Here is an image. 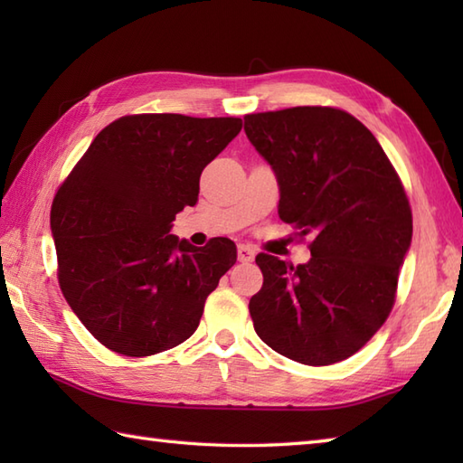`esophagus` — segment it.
<instances>
[{"mask_svg": "<svg viewBox=\"0 0 463 463\" xmlns=\"http://www.w3.org/2000/svg\"><path fill=\"white\" fill-rule=\"evenodd\" d=\"M239 260L241 262H252L254 260V250L249 247V244H241V247H239Z\"/></svg>", "mask_w": 463, "mask_h": 463, "instance_id": "34e87169", "label": "esophagus"}]
</instances>
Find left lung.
Segmentation results:
<instances>
[{"instance_id": "obj_1", "label": "left lung", "mask_w": 463, "mask_h": 463, "mask_svg": "<svg viewBox=\"0 0 463 463\" xmlns=\"http://www.w3.org/2000/svg\"><path fill=\"white\" fill-rule=\"evenodd\" d=\"M244 133L274 171L279 216L310 234L307 264L260 252L249 302L264 344L328 366L358 352L394 307L411 211L394 166L356 117L332 107L252 113Z\"/></svg>"}]
</instances>
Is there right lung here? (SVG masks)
<instances>
[{"instance_id": "right-lung-1", "label": "right lung", "mask_w": 463, "mask_h": 463, "mask_svg": "<svg viewBox=\"0 0 463 463\" xmlns=\"http://www.w3.org/2000/svg\"><path fill=\"white\" fill-rule=\"evenodd\" d=\"M241 127L237 117H121L59 186L52 206L59 287L103 346L151 356L199 326L237 247L214 239L196 249L171 229L175 214L199 201L204 166Z\"/></svg>"}]
</instances>
